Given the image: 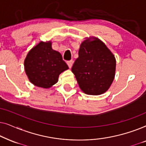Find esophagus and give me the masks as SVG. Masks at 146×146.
Listing matches in <instances>:
<instances>
[{"label":"esophagus","instance_id":"obj_1","mask_svg":"<svg viewBox=\"0 0 146 146\" xmlns=\"http://www.w3.org/2000/svg\"><path fill=\"white\" fill-rule=\"evenodd\" d=\"M67 64L68 66V67L70 68H71L72 66V64H73V60H69L67 62Z\"/></svg>","mask_w":146,"mask_h":146}]
</instances>
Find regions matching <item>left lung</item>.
I'll list each match as a JSON object with an SVG mask.
<instances>
[{
    "label": "left lung",
    "instance_id": "left-lung-1",
    "mask_svg": "<svg viewBox=\"0 0 146 146\" xmlns=\"http://www.w3.org/2000/svg\"><path fill=\"white\" fill-rule=\"evenodd\" d=\"M80 44L78 58L72 67L80 89L86 94L106 92L115 76V59L104 44L96 38Z\"/></svg>",
    "mask_w": 146,
    "mask_h": 146
}]
</instances>
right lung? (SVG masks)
<instances>
[{"instance_id": "1", "label": "right lung", "mask_w": 146, "mask_h": 146, "mask_svg": "<svg viewBox=\"0 0 146 146\" xmlns=\"http://www.w3.org/2000/svg\"><path fill=\"white\" fill-rule=\"evenodd\" d=\"M50 42L39 44L32 48L25 60L29 80L38 87L48 88L58 80V76L68 69L58 52L52 48Z\"/></svg>"}]
</instances>
